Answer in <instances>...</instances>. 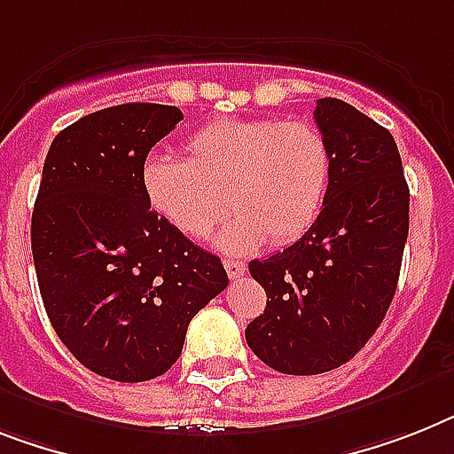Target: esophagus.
<instances>
[{"label": "esophagus", "instance_id": "esophagus-1", "mask_svg": "<svg viewBox=\"0 0 454 454\" xmlns=\"http://www.w3.org/2000/svg\"><path fill=\"white\" fill-rule=\"evenodd\" d=\"M224 269H227V276L231 280L241 278L243 271H246V264L241 260H224Z\"/></svg>", "mask_w": 454, "mask_h": 454}]
</instances>
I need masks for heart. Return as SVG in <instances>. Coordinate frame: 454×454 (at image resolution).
<instances>
[{
	"label": "heart",
	"mask_w": 454,
	"mask_h": 454,
	"mask_svg": "<svg viewBox=\"0 0 454 454\" xmlns=\"http://www.w3.org/2000/svg\"><path fill=\"white\" fill-rule=\"evenodd\" d=\"M185 157H145V201L190 239L211 234L230 204L236 215L218 236L227 253H250L264 241H297L320 218L327 200V138L301 120H218L187 137Z\"/></svg>",
	"instance_id": "b5f03b06"
}]
</instances>
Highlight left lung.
<instances>
[{
  "instance_id": "8db88e82",
  "label": "left lung",
  "mask_w": 454,
  "mask_h": 454,
  "mask_svg": "<svg viewBox=\"0 0 454 454\" xmlns=\"http://www.w3.org/2000/svg\"><path fill=\"white\" fill-rule=\"evenodd\" d=\"M332 153L320 218L267 260L248 264L267 309L246 327L250 350L271 369L316 376L364 348L396 292L408 236V194L392 134L348 101L313 111Z\"/></svg>"
}]
</instances>
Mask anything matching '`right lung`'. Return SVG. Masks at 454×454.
<instances>
[{
    "label": "right lung",
    "instance_id": "add662e5",
    "mask_svg": "<svg viewBox=\"0 0 454 454\" xmlns=\"http://www.w3.org/2000/svg\"><path fill=\"white\" fill-rule=\"evenodd\" d=\"M183 120L164 104H120L52 138L32 213L48 320L99 376L144 383L181 357L187 325L227 287L215 254L153 213L141 167Z\"/></svg>",
    "mask_w": 454,
    "mask_h": 454
}]
</instances>
